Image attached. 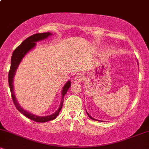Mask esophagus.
Segmentation results:
<instances>
[{
	"mask_svg": "<svg viewBox=\"0 0 149 149\" xmlns=\"http://www.w3.org/2000/svg\"><path fill=\"white\" fill-rule=\"evenodd\" d=\"M84 80V78H83V76L82 74H78L77 76H75L74 79H73V81L75 83H80V82L83 81Z\"/></svg>",
	"mask_w": 149,
	"mask_h": 149,
	"instance_id": "1",
	"label": "esophagus"
}]
</instances>
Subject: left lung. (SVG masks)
Here are the masks:
<instances>
[{"mask_svg": "<svg viewBox=\"0 0 149 149\" xmlns=\"http://www.w3.org/2000/svg\"><path fill=\"white\" fill-rule=\"evenodd\" d=\"M86 113H87V114H88V116H89V118H91L92 120H98V121H100V120H97V119L91 117V116H90V115H89V113H88V111H86Z\"/></svg>", "mask_w": 149, "mask_h": 149, "instance_id": "left-lung-1", "label": "left lung"}]
</instances>
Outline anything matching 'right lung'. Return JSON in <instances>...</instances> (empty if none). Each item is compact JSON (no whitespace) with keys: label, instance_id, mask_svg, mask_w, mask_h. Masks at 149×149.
<instances>
[{"label":"right lung","instance_id":"add662e5","mask_svg":"<svg viewBox=\"0 0 149 149\" xmlns=\"http://www.w3.org/2000/svg\"><path fill=\"white\" fill-rule=\"evenodd\" d=\"M52 34L49 32H46V33H36L33 36H31L26 39H25L23 42L20 44L15 49L14 52L13 53L11 58V66H10V69L9 71V74H8V82H9V86L10 89V92H11L12 98H13V102H14L15 106L16 107L17 109L22 113L23 115H24L26 117L29 118L32 120L35 121V122L38 123H45L47 121L52 120L55 119L59 115V113L60 112L61 108L63 106V102H64V97L67 92L68 90L71 86V81H67L64 86L63 87L62 91H61V102L59 106V109L56 111L52 115L47 116H38L36 115L32 114L31 113L27 111L24 110L22 109V107L19 105V102L17 100L16 97H15V92H14V77L15 73H16V71L19 65L20 62H21L22 59L24 57V56L27 54L31 49H33L34 47L36 45V42L40 41V40H44V39L47 38L49 36H52Z\"/></svg>","mask_w":149,"mask_h":149}]
</instances>
